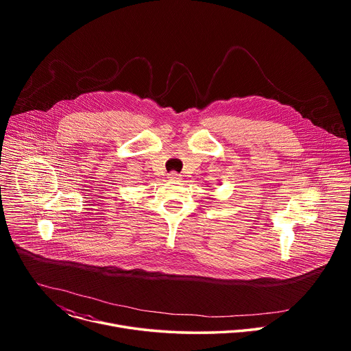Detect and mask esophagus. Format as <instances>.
I'll use <instances>...</instances> for the list:
<instances>
[{"mask_svg":"<svg viewBox=\"0 0 351 351\" xmlns=\"http://www.w3.org/2000/svg\"><path fill=\"white\" fill-rule=\"evenodd\" d=\"M168 178H169V180H178V179H179V175H178L176 172H171V173L168 175Z\"/></svg>","mask_w":351,"mask_h":351,"instance_id":"34e87169","label":"esophagus"}]
</instances>
